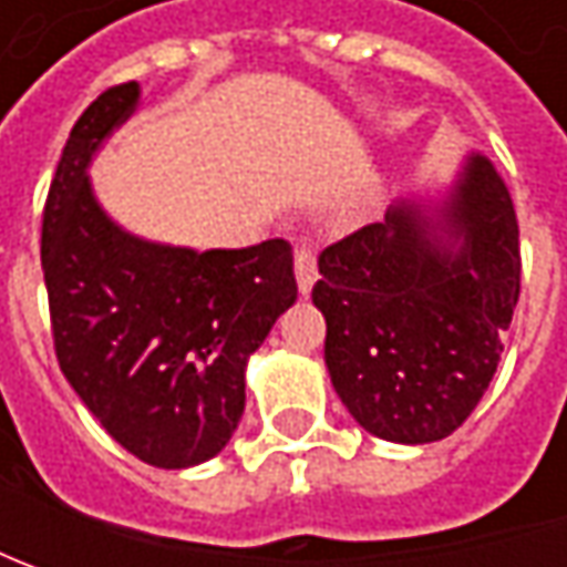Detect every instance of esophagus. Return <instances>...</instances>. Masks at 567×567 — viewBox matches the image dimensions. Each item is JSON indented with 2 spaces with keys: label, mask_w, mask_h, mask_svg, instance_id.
I'll return each instance as SVG.
<instances>
[{
  "label": "esophagus",
  "mask_w": 567,
  "mask_h": 567,
  "mask_svg": "<svg viewBox=\"0 0 567 567\" xmlns=\"http://www.w3.org/2000/svg\"><path fill=\"white\" fill-rule=\"evenodd\" d=\"M316 280H318L316 251L309 249V246H299V249H296V284H299V290H302V293H309V290L316 287Z\"/></svg>",
  "instance_id": "esophagus-1"
}]
</instances>
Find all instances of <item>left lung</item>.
<instances>
[{
  "instance_id": "left-lung-1",
  "label": "left lung",
  "mask_w": 567,
  "mask_h": 567,
  "mask_svg": "<svg viewBox=\"0 0 567 567\" xmlns=\"http://www.w3.org/2000/svg\"><path fill=\"white\" fill-rule=\"evenodd\" d=\"M442 220L403 202L318 255L312 302L334 391L384 442H439L467 420L520 293L512 195L486 157H470Z\"/></svg>"
}]
</instances>
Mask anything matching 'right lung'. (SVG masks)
<instances>
[{
	"label": "right lung",
	"instance_id": "right-lung-1",
	"mask_svg": "<svg viewBox=\"0 0 567 567\" xmlns=\"http://www.w3.org/2000/svg\"><path fill=\"white\" fill-rule=\"evenodd\" d=\"M135 103L138 84L125 81L75 122L43 205L40 261L62 375L125 451L183 470L236 432L246 360L296 302L293 249H173L116 227L84 169Z\"/></svg>",
	"mask_w": 567,
	"mask_h": 567
}]
</instances>
